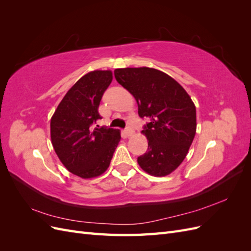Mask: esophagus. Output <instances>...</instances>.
<instances>
[{"mask_svg": "<svg viewBox=\"0 0 251 251\" xmlns=\"http://www.w3.org/2000/svg\"><path fill=\"white\" fill-rule=\"evenodd\" d=\"M125 134L126 135V137H131L132 135H134V130L132 127H126L125 130Z\"/></svg>", "mask_w": 251, "mask_h": 251, "instance_id": "1", "label": "esophagus"}]
</instances>
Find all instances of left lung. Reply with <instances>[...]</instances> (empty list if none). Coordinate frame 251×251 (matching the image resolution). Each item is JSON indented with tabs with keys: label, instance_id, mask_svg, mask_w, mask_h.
<instances>
[{
	"label": "left lung",
	"instance_id": "1",
	"mask_svg": "<svg viewBox=\"0 0 251 251\" xmlns=\"http://www.w3.org/2000/svg\"><path fill=\"white\" fill-rule=\"evenodd\" d=\"M115 78L134 97L138 114L149 123L146 154L137 158L140 168L162 177L176 170L187 155L196 134V107L186 91L166 73L148 67L123 68Z\"/></svg>",
	"mask_w": 251,
	"mask_h": 251
}]
</instances>
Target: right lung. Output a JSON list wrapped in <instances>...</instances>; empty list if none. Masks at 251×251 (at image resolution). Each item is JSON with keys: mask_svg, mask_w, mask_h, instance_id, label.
<instances>
[{"mask_svg": "<svg viewBox=\"0 0 251 251\" xmlns=\"http://www.w3.org/2000/svg\"><path fill=\"white\" fill-rule=\"evenodd\" d=\"M113 79L112 71L96 70L68 91L51 118V142L59 160L82 179L100 176L109 168L120 141L119 130L95 127L98 107Z\"/></svg>", "mask_w": 251, "mask_h": 251, "instance_id": "add662e5", "label": "right lung"}]
</instances>
